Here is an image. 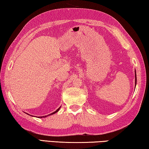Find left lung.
I'll list each match as a JSON object with an SVG mask.
<instances>
[{"instance_id":"8db88e82","label":"left lung","mask_w":149,"mask_h":149,"mask_svg":"<svg viewBox=\"0 0 149 149\" xmlns=\"http://www.w3.org/2000/svg\"><path fill=\"white\" fill-rule=\"evenodd\" d=\"M135 86H136V84H137V77H136V71L135 70Z\"/></svg>"}]
</instances>
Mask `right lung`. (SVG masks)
Returning a JSON list of instances; mask_svg holds the SVG:
<instances>
[{"mask_svg": "<svg viewBox=\"0 0 149 149\" xmlns=\"http://www.w3.org/2000/svg\"><path fill=\"white\" fill-rule=\"evenodd\" d=\"M60 107H59V109H57L56 111H54V113H51V114H48V115H46V116H38V118H46V117H47L48 116L52 115V114H55V113H57V112H58V111H59V110L60 109ZM28 114V115H30V114ZM30 116H31V115H30Z\"/></svg>", "mask_w": 149, "mask_h": 149, "instance_id": "add662e5", "label": "right lung"}]
</instances>
